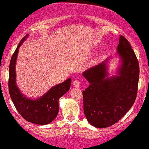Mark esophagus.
I'll return each instance as SVG.
<instances>
[{"label":"esophagus","instance_id":"esophagus-1","mask_svg":"<svg viewBox=\"0 0 149 149\" xmlns=\"http://www.w3.org/2000/svg\"><path fill=\"white\" fill-rule=\"evenodd\" d=\"M73 85L76 87H80V82L78 81V80H75L73 81Z\"/></svg>","mask_w":149,"mask_h":149}]
</instances>
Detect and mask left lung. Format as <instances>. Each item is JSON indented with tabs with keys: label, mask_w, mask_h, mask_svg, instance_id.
Here are the masks:
<instances>
[{
	"label": "left lung",
	"mask_w": 149,
	"mask_h": 149,
	"mask_svg": "<svg viewBox=\"0 0 149 149\" xmlns=\"http://www.w3.org/2000/svg\"><path fill=\"white\" fill-rule=\"evenodd\" d=\"M116 51L119 64L114 71L115 75L109 72L112 57L82 74L89 83L82 92L84 113L88 122L97 128H107L119 121L131 108L137 96L139 63L123 36H119Z\"/></svg>",
	"instance_id": "8db88e82"
}]
</instances>
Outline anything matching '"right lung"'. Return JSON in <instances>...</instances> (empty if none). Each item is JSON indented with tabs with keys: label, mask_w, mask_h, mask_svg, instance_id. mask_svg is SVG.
I'll return each instance as SVG.
<instances>
[{
	"label": "right lung",
	"mask_w": 149,
	"mask_h": 149,
	"mask_svg": "<svg viewBox=\"0 0 149 149\" xmlns=\"http://www.w3.org/2000/svg\"><path fill=\"white\" fill-rule=\"evenodd\" d=\"M29 35H26L18 45L12 55L9 69V92L14 106L28 122L38 125L51 123L59 112V99L69 90L71 79L55 85L39 98H32L23 94L17 84L16 63L19 49Z\"/></svg>",
	"instance_id": "right-lung-1"
}]
</instances>
